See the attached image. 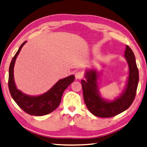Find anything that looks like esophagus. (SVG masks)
<instances>
[{"label": "esophagus", "mask_w": 147, "mask_h": 147, "mask_svg": "<svg viewBox=\"0 0 147 147\" xmlns=\"http://www.w3.org/2000/svg\"><path fill=\"white\" fill-rule=\"evenodd\" d=\"M83 76V74L82 71H77L75 73V77L76 79L80 80L82 79Z\"/></svg>", "instance_id": "obj_1"}]
</instances>
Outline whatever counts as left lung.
Segmentation results:
<instances>
[{
    "instance_id": "8db88e82",
    "label": "left lung",
    "mask_w": 147,
    "mask_h": 147,
    "mask_svg": "<svg viewBox=\"0 0 147 147\" xmlns=\"http://www.w3.org/2000/svg\"><path fill=\"white\" fill-rule=\"evenodd\" d=\"M128 65L129 74L125 87L121 94L113 100L105 98L99 90L98 82L101 71L94 68L85 71V80H82L83 98L90 112L100 117L115 116L128 109L135 99L139 82L138 69L135 56L129 46L126 45L124 55Z\"/></svg>"
}]
</instances>
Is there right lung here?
<instances>
[{"label": "right lung", "instance_id": "right-lung-1", "mask_svg": "<svg viewBox=\"0 0 147 147\" xmlns=\"http://www.w3.org/2000/svg\"><path fill=\"white\" fill-rule=\"evenodd\" d=\"M26 41L22 43L12 58L9 69V89L15 102L19 107L30 115L42 116L53 112L58 107L64 90L74 82V75L59 80L47 92L39 95H29L21 92L16 85L14 78V67L18 55Z\"/></svg>", "mask_w": 147, "mask_h": 147}]
</instances>
